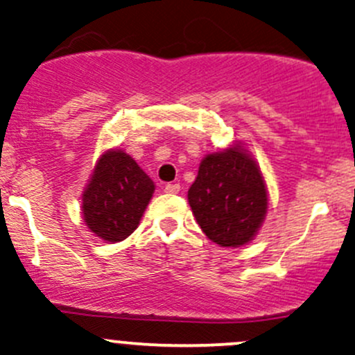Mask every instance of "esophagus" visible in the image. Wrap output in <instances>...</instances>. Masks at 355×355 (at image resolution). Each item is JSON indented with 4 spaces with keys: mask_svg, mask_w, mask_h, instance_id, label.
<instances>
[{
    "mask_svg": "<svg viewBox=\"0 0 355 355\" xmlns=\"http://www.w3.org/2000/svg\"><path fill=\"white\" fill-rule=\"evenodd\" d=\"M165 192L166 193H178L180 192V184H166Z\"/></svg>",
    "mask_w": 355,
    "mask_h": 355,
    "instance_id": "obj_1",
    "label": "esophagus"
}]
</instances>
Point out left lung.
<instances>
[{
  "instance_id": "8db88e82",
  "label": "left lung",
  "mask_w": 355,
  "mask_h": 355,
  "mask_svg": "<svg viewBox=\"0 0 355 355\" xmlns=\"http://www.w3.org/2000/svg\"><path fill=\"white\" fill-rule=\"evenodd\" d=\"M187 197L209 240L231 248L255 238L268 207L262 171L241 144L207 155Z\"/></svg>"
}]
</instances>
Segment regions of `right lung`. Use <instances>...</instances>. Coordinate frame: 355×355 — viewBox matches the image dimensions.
I'll list each match as a JSON object with an SVG mask.
<instances>
[{
	"label": "right lung",
	"mask_w": 355,
	"mask_h": 355,
	"mask_svg": "<svg viewBox=\"0 0 355 355\" xmlns=\"http://www.w3.org/2000/svg\"><path fill=\"white\" fill-rule=\"evenodd\" d=\"M153 192L155 184L132 156L109 149L96 162L81 196L88 230L110 243L125 240L139 226Z\"/></svg>",
	"instance_id": "1"
}]
</instances>
